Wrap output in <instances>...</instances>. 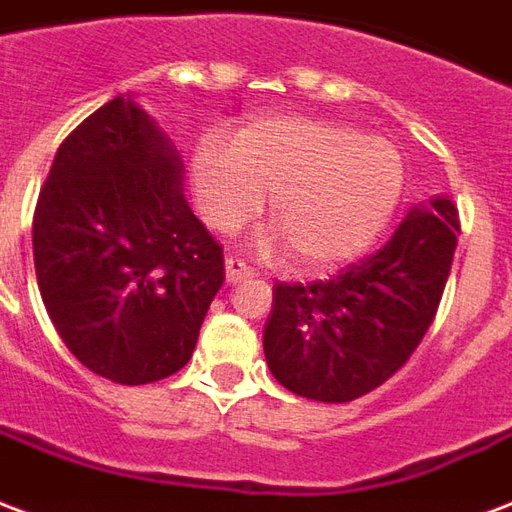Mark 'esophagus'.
<instances>
[{"mask_svg": "<svg viewBox=\"0 0 512 512\" xmlns=\"http://www.w3.org/2000/svg\"><path fill=\"white\" fill-rule=\"evenodd\" d=\"M256 275L251 264H245L240 256H226V280L229 283H242V280H251Z\"/></svg>", "mask_w": 512, "mask_h": 512, "instance_id": "1", "label": "esophagus"}]
</instances>
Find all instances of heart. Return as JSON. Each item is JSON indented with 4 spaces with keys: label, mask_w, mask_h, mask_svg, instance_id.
Listing matches in <instances>:
<instances>
[{
    "label": "heart",
    "mask_w": 512,
    "mask_h": 512,
    "mask_svg": "<svg viewBox=\"0 0 512 512\" xmlns=\"http://www.w3.org/2000/svg\"><path fill=\"white\" fill-rule=\"evenodd\" d=\"M405 164L386 140L321 118H270L232 145L207 140L194 188L207 221L234 232L270 197V226L299 267H326L370 245L402 194Z\"/></svg>",
    "instance_id": "obj_1"
}]
</instances>
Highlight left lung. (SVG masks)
<instances>
[{"mask_svg": "<svg viewBox=\"0 0 512 512\" xmlns=\"http://www.w3.org/2000/svg\"><path fill=\"white\" fill-rule=\"evenodd\" d=\"M459 232L456 205L437 197L337 275L275 283L264 356L280 386L351 402L402 370L437 315Z\"/></svg>", "mask_w": 512, "mask_h": 512, "instance_id": "8db88e82", "label": "left lung"}]
</instances>
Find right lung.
I'll use <instances>...</instances> for the list:
<instances>
[{
  "label": "right lung",
  "mask_w": 512,
  "mask_h": 512,
  "mask_svg": "<svg viewBox=\"0 0 512 512\" xmlns=\"http://www.w3.org/2000/svg\"><path fill=\"white\" fill-rule=\"evenodd\" d=\"M178 151L115 96L59 145L34 210V270L72 356L142 386L186 367L224 248L183 199Z\"/></svg>",
  "instance_id": "1"
}]
</instances>
